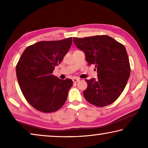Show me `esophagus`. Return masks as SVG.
I'll return each instance as SVG.
<instances>
[{"instance_id": "1", "label": "esophagus", "mask_w": 148, "mask_h": 148, "mask_svg": "<svg viewBox=\"0 0 148 148\" xmlns=\"http://www.w3.org/2000/svg\"><path fill=\"white\" fill-rule=\"evenodd\" d=\"M72 81H73V82H74V83H76V82H78L79 81V79L76 78V77H74V78L72 79Z\"/></svg>"}]
</instances>
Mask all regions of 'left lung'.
<instances>
[{"label": "left lung", "mask_w": 148, "mask_h": 148, "mask_svg": "<svg viewBox=\"0 0 148 148\" xmlns=\"http://www.w3.org/2000/svg\"><path fill=\"white\" fill-rule=\"evenodd\" d=\"M74 44L84 51L89 64H94L97 78L86 79L84 96L89 103L102 107L111 104L123 91L131 73L124 46L106 35L73 38Z\"/></svg>", "instance_id": "left-lung-1"}]
</instances>
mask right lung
Returning a JSON list of instances; mask_svg holds the SVG:
<instances>
[{"mask_svg": "<svg viewBox=\"0 0 148 148\" xmlns=\"http://www.w3.org/2000/svg\"><path fill=\"white\" fill-rule=\"evenodd\" d=\"M72 38L41 41L24 50L16 66L20 88L29 103L39 111L49 113L63 106L73 82L53 76L57 66L71 47Z\"/></svg>", "mask_w": 148, "mask_h": 148, "instance_id": "add662e5", "label": "right lung"}]
</instances>
